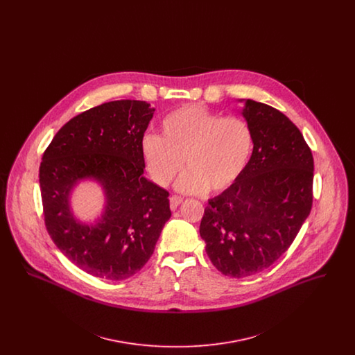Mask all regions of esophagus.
I'll list each match as a JSON object with an SVG mask.
<instances>
[{"mask_svg":"<svg viewBox=\"0 0 355 355\" xmlns=\"http://www.w3.org/2000/svg\"><path fill=\"white\" fill-rule=\"evenodd\" d=\"M182 202H184V198L180 197V196H171V197H170V207H171L173 210L177 209Z\"/></svg>","mask_w":355,"mask_h":355,"instance_id":"1","label":"esophagus"}]
</instances>
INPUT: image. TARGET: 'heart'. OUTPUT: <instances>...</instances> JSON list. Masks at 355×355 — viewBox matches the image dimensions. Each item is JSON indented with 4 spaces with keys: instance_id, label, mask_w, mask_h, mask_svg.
<instances>
[{
    "instance_id": "obj_1",
    "label": "heart",
    "mask_w": 355,
    "mask_h": 355,
    "mask_svg": "<svg viewBox=\"0 0 355 355\" xmlns=\"http://www.w3.org/2000/svg\"><path fill=\"white\" fill-rule=\"evenodd\" d=\"M250 125L238 117H222L206 106L189 103L161 122V135H146L141 149L154 181L169 186L184 169L178 182L184 193L223 191L234 185L253 153Z\"/></svg>"
}]
</instances>
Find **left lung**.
Instances as JSON below:
<instances>
[{
  "label": "left lung",
  "instance_id": "1",
  "mask_svg": "<svg viewBox=\"0 0 355 355\" xmlns=\"http://www.w3.org/2000/svg\"><path fill=\"white\" fill-rule=\"evenodd\" d=\"M250 161L234 185L209 200L200 234L218 270L245 278L270 268L301 230L313 205L314 159L300 129L266 103L246 100Z\"/></svg>",
  "mask_w": 355,
  "mask_h": 355
}]
</instances>
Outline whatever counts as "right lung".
Instances as JSON below:
<instances>
[{
  "instance_id": "1",
  "label": "right lung",
  "mask_w": 355,
  "mask_h": 355,
  "mask_svg": "<svg viewBox=\"0 0 355 355\" xmlns=\"http://www.w3.org/2000/svg\"><path fill=\"white\" fill-rule=\"evenodd\" d=\"M150 103H102L67 122L51 139L40 166L45 226L55 246L87 274L122 281L141 270L171 216L169 193L144 177L141 142L153 119ZM93 178L107 205L94 225L73 218L68 198Z\"/></svg>"
}]
</instances>
